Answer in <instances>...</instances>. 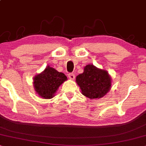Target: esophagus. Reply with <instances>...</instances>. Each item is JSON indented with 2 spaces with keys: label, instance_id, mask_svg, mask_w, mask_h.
Returning <instances> with one entry per match:
<instances>
[{
  "label": "esophagus",
  "instance_id": "1",
  "mask_svg": "<svg viewBox=\"0 0 146 146\" xmlns=\"http://www.w3.org/2000/svg\"><path fill=\"white\" fill-rule=\"evenodd\" d=\"M75 77V75L73 74V73H69V78L71 79V80H74Z\"/></svg>",
  "mask_w": 146,
  "mask_h": 146
}]
</instances>
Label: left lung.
Returning <instances> with one entry per match:
<instances>
[{
    "label": "left lung",
    "instance_id": "1",
    "mask_svg": "<svg viewBox=\"0 0 146 146\" xmlns=\"http://www.w3.org/2000/svg\"><path fill=\"white\" fill-rule=\"evenodd\" d=\"M76 83L81 93L91 100L102 98L111 87V78L108 72L91 64L84 67L83 73L76 77Z\"/></svg>",
    "mask_w": 146,
    "mask_h": 146
}]
</instances>
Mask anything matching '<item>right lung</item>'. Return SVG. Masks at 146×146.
Wrapping results in <instances>:
<instances>
[{"label": "right lung", "mask_w": 146, "mask_h": 146, "mask_svg": "<svg viewBox=\"0 0 146 146\" xmlns=\"http://www.w3.org/2000/svg\"><path fill=\"white\" fill-rule=\"evenodd\" d=\"M67 79L64 73L48 65L43 71L33 78L35 91L40 98L51 99L55 97L60 85Z\"/></svg>", "instance_id": "obj_1"}]
</instances>
